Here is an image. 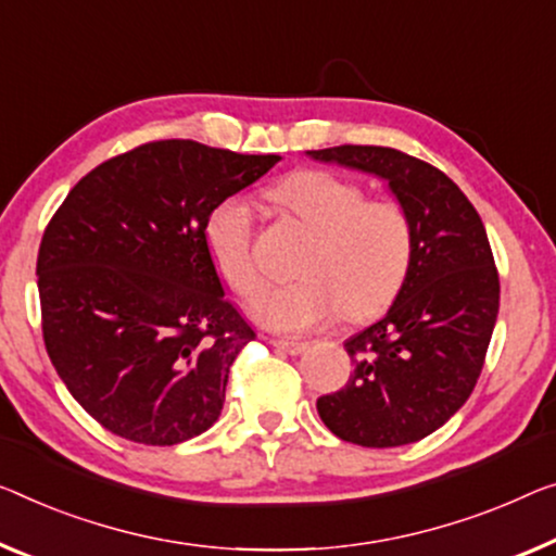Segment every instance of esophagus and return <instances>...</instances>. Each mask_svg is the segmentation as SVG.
<instances>
[{
    "label": "esophagus",
    "mask_w": 556,
    "mask_h": 556,
    "mask_svg": "<svg viewBox=\"0 0 556 556\" xmlns=\"http://www.w3.org/2000/svg\"><path fill=\"white\" fill-rule=\"evenodd\" d=\"M269 344L287 354H302L306 350V342H300V339H269Z\"/></svg>",
    "instance_id": "obj_1"
}]
</instances>
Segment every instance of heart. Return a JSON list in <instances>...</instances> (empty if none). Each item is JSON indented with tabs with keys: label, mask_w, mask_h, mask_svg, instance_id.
<instances>
[{
	"label": "heart",
	"mask_w": 556,
	"mask_h": 556,
	"mask_svg": "<svg viewBox=\"0 0 556 556\" xmlns=\"http://www.w3.org/2000/svg\"><path fill=\"white\" fill-rule=\"evenodd\" d=\"M271 194L314 239L296 264L300 279L269 289L254 304L262 325L304 331L342 312L359 321L394 300L414 256L412 217L400 202L367 199L359 185L319 169L292 174ZM204 242L231 292L244 300L260 292L252 214L242 202L225 199L214 206L204 222Z\"/></svg>",
	"instance_id": "obj_1"
}]
</instances>
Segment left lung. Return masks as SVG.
<instances>
[{"instance_id":"1","label":"left lung","mask_w":556,"mask_h":556,"mask_svg":"<svg viewBox=\"0 0 556 556\" xmlns=\"http://www.w3.org/2000/svg\"><path fill=\"white\" fill-rule=\"evenodd\" d=\"M384 179L409 212L414 256L389 312L344 342L354 371L317 400L331 434L402 446L437 432L475 389L500 312V275L482 219L432 164L392 147L342 144L306 152Z\"/></svg>"}]
</instances>
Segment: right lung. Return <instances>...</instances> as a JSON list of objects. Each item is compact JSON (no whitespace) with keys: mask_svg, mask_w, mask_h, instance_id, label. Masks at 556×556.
I'll return each instance as SVG.
<instances>
[{"mask_svg":"<svg viewBox=\"0 0 556 556\" xmlns=\"http://www.w3.org/2000/svg\"><path fill=\"white\" fill-rule=\"evenodd\" d=\"M279 160L149 142L81 177L47 225L37 256L47 354L112 434L172 446L219 419L231 362L256 334L225 300L204 222Z\"/></svg>","mask_w":556,"mask_h":556,"instance_id":"1","label":"right lung"}]
</instances>
